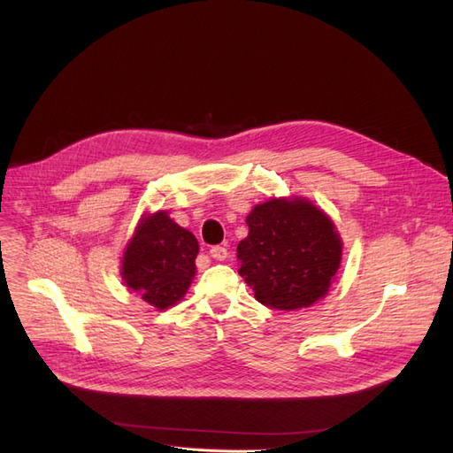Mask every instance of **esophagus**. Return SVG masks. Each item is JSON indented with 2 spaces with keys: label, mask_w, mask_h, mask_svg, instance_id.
I'll return each instance as SVG.
<instances>
[{
  "label": "esophagus",
  "mask_w": 453,
  "mask_h": 453,
  "mask_svg": "<svg viewBox=\"0 0 453 453\" xmlns=\"http://www.w3.org/2000/svg\"><path fill=\"white\" fill-rule=\"evenodd\" d=\"M210 255H211L215 260H225V258L228 257L226 250L221 248V245H215V248H211V250H210Z\"/></svg>",
  "instance_id": "esophagus-1"
}]
</instances>
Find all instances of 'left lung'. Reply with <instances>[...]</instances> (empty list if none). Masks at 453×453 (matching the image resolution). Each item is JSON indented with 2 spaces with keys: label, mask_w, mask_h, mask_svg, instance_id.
<instances>
[{
  "label": "left lung",
  "mask_w": 453,
  "mask_h": 453,
  "mask_svg": "<svg viewBox=\"0 0 453 453\" xmlns=\"http://www.w3.org/2000/svg\"><path fill=\"white\" fill-rule=\"evenodd\" d=\"M238 273L260 304L293 311L326 296L342 263L338 228L304 196L270 198L245 219Z\"/></svg>",
  "instance_id": "8db88e82"
}]
</instances>
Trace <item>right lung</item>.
Listing matches in <instances>:
<instances>
[{"label":"right lung","mask_w":453,"mask_h":453,"mask_svg":"<svg viewBox=\"0 0 453 453\" xmlns=\"http://www.w3.org/2000/svg\"><path fill=\"white\" fill-rule=\"evenodd\" d=\"M198 240L177 225L168 211L143 213L120 257V278L128 291L157 310L187 295L196 276Z\"/></svg>","instance_id":"obj_1"}]
</instances>
